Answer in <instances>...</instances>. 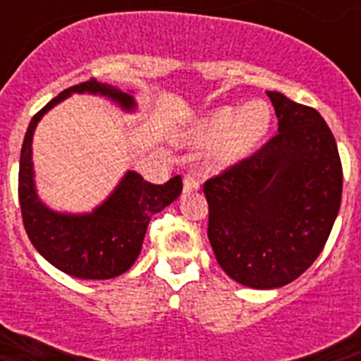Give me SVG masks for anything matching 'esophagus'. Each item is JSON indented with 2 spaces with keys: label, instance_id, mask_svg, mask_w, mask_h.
Wrapping results in <instances>:
<instances>
[{
  "label": "esophagus",
  "instance_id": "obj_1",
  "mask_svg": "<svg viewBox=\"0 0 361 361\" xmlns=\"http://www.w3.org/2000/svg\"><path fill=\"white\" fill-rule=\"evenodd\" d=\"M200 183L199 178L195 175H184V193H191V191H197L199 190Z\"/></svg>",
  "mask_w": 361,
  "mask_h": 361
}]
</instances>
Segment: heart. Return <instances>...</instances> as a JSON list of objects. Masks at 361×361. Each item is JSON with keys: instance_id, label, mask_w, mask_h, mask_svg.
<instances>
[{"instance_id": "heart-1", "label": "heart", "mask_w": 361, "mask_h": 361, "mask_svg": "<svg viewBox=\"0 0 361 361\" xmlns=\"http://www.w3.org/2000/svg\"><path fill=\"white\" fill-rule=\"evenodd\" d=\"M269 124L271 110L264 101H251L240 110L222 106L191 130L188 141L197 146L213 145L209 161L222 168L247 157L264 139Z\"/></svg>"}]
</instances>
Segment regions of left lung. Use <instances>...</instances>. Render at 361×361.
Wrapping results in <instances>:
<instances>
[{"instance_id":"obj_1","label":"left lung","mask_w":361,"mask_h":361,"mask_svg":"<svg viewBox=\"0 0 361 361\" xmlns=\"http://www.w3.org/2000/svg\"><path fill=\"white\" fill-rule=\"evenodd\" d=\"M279 133L250 157L204 183L208 237L235 282L276 289L324 250L342 202V161L314 108L267 92Z\"/></svg>"}]
</instances>
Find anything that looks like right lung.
<instances>
[{"label": "right lung", "mask_w": 361, "mask_h": 361, "mask_svg": "<svg viewBox=\"0 0 361 361\" xmlns=\"http://www.w3.org/2000/svg\"><path fill=\"white\" fill-rule=\"evenodd\" d=\"M72 94L104 95L123 110H135L130 92L95 79L70 86L41 108L28 124L19 157V206L25 231L39 255L54 267L75 279L108 280L128 271L141 253L146 228L155 213L170 206L183 191L175 175L164 184H152L135 171H126L111 195L92 213H59L37 197L32 164V137L41 117Z\"/></svg>", "instance_id": "1"}]
</instances>
